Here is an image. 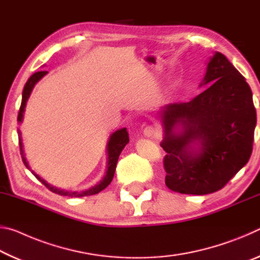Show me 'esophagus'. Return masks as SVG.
I'll list each match as a JSON object with an SVG mask.
<instances>
[{
  "label": "esophagus",
  "instance_id": "34e87169",
  "mask_svg": "<svg viewBox=\"0 0 260 260\" xmlns=\"http://www.w3.org/2000/svg\"><path fill=\"white\" fill-rule=\"evenodd\" d=\"M143 134L144 136H147V138H151V136L157 134V131L156 128H153L152 126H147L146 128L143 129Z\"/></svg>",
  "mask_w": 260,
  "mask_h": 260
}]
</instances>
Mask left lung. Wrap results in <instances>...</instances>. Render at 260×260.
I'll use <instances>...</instances> for the list:
<instances>
[{
	"label": "left lung",
	"mask_w": 260,
	"mask_h": 260,
	"mask_svg": "<svg viewBox=\"0 0 260 260\" xmlns=\"http://www.w3.org/2000/svg\"><path fill=\"white\" fill-rule=\"evenodd\" d=\"M208 89L187 103L165 105L160 111L165 136L160 146L165 183L190 195L218 191L248 162L257 122L252 93L230 60L215 52L201 86ZM183 127L175 132L176 127ZM197 140L199 149L192 144Z\"/></svg>",
	"instance_id": "left-lung-1"
}]
</instances>
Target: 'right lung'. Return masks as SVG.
I'll return each mask as SVG.
<instances>
[{
  "label": "right lung",
  "mask_w": 260,
  "mask_h": 260,
  "mask_svg": "<svg viewBox=\"0 0 260 260\" xmlns=\"http://www.w3.org/2000/svg\"><path fill=\"white\" fill-rule=\"evenodd\" d=\"M48 72L47 71H39V72H35L33 76H30L29 79L27 80V82L25 83V87H24V90H23V99H21V104H20V109H19V113H18V118H17V120L18 122L23 121V117H24V111H25V107H26V102H27V100L29 98L30 93H32L33 88L35 86V83H37L39 80H41V79L46 76ZM20 131L18 128V136H19V148H20V155L21 158H23V161L24 164L26 165L27 169L28 164L27 161H26V158L24 155V151H23V143H21V138H20ZM129 142V138H128V132H127L126 128H121V129H118L114 132L113 134H111L109 139V142H108V146H107V150H108V167H107V173H105L104 178L101 180V182L95 184L94 187H91L89 189H87V190H83V191H68V190H63V189H58L54 186H50L49 183H47L45 180H42L40 177H39L38 174H35L33 171L32 173L35 175V178H37L39 181H41L45 186L51 190L52 192L55 193H58V195L61 196H69V197H82V196H90V195H95V193H99L100 191H102L103 189L107 188L110 182L112 181L113 179V175H114V171H116V166H117V161H118V158H119L120 153L122 151V149L125 148V146L127 143Z\"/></svg>",
  "instance_id": "obj_1"
}]
</instances>
